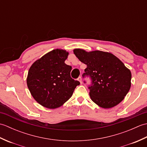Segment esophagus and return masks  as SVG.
Returning a JSON list of instances; mask_svg holds the SVG:
<instances>
[{
	"instance_id": "1",
	"label": "esophagus",
	"mask_w": 147,
	"mask_h": 147,
	"mask_svg": "<svg viewBox=\"0 0 147 147\" xmlns=\"http://www.w3.org/2000/svg\"><path fill=\"white\" fill-rule=\"evenodd\" d=\"M78 80L79 81V82H80V83H81V84H82L83 82H82V77L80 76V77L78 78Z\"/></svg>"
}]
</instances>
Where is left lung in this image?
Wrapping results in <instances>:
<instances>
[{
    "instance_id": "obj_1",
    "label": "left lung",
    "mask_w": 147,
    "mask_h": 147,
    "mask_svg": "<svg viewBox=\"0 0 147 147\" xmlns=\"http://www.w3.org/2000/svg\"><path fill=\"white\" fill-rule=\"evenodd\" d=\"M74 54L87 66L83 77L89 76L92 100L104 109L113 107L123 100L131 87V73L123 62L111 53L74 50ZM86 83L85 82H84Z\"/></svg>"
}]
</instances>
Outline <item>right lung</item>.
<instances>
[{"mask_svg": "<svg viewBox=\"0 0 147 147\" xmlns=\"http://www.w3.org/2000/svg\"><path fill=\"white\" fill-rule=\"evenodd\" d=\"M68 52L55 49L36 61L30 67L27 85L40 105L55 109L71 98L80 83L71 77L72 67L65 64Z\"/></svg>", "mask_w": 147, "mask_h": 147, "instance_id": "right-lung-1", "label": "right lung"}]
</instances>
